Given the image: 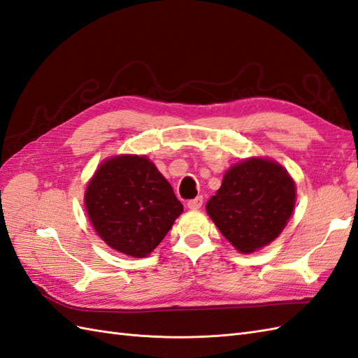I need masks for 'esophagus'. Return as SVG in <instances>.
<instances>
[{"instance_id": "obj_1", "label": "esophagus", "mask_w": 358, "mask_h": 358, "mask_svg": "<svg viewBox=\"0 0 358 358\" xmlns=\"http://www.w3.org/2000/svg\"><path fill=\"white\" fill-rule=\"evenodd\" d=\"M201 206H203V196H196V198L189 199L187 201V207L192 210H198Z\"/></svg>"}]
</instances>
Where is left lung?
Wrapping results in <instances>:
<instances>
[{
    "instance_id": "8db88e82",
    "label": "left lung",
    "mask_w": 358,
    "mask_h": 358,
    "mask_svg": "<svg viewBox=\"0 0 358 358\" xmlns=\"http://www.w3.org/2000/svg\"><path fill=\"white\" fill-rule=\"evenodd\" d=\"M294 203V181L279 163L248 159L226 172L206 210L239 253H253L280 235Z\"/></svg>"
}]
</instances>
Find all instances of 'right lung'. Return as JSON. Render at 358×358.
Returning a JSON list of instances; mask_svg holds the SVG:
<instances>
[{
  "label": "right lung",
  "mask_w": 358,
  "mask_h": 358,
  "mask_svg": "<svg viewBox=\"0 0 358 358\" xmlns=\"http://www.w3.org/2000/svg\"><path fill=\"white\" fill-rule=\"evenodd\" d=\"M88 218L114 250L145 257L159 245L182 204L155 164L138 155L105 160L85 192Z\"/></svg>",
  "instance_id": "add662e5"
}]
</instances>
